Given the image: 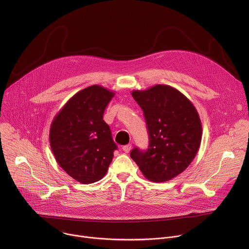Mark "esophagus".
Instances as JSON below:
<instances>
[{
	"label": "esophagus",
	"mask_w": 249,
	"mask_h": 249,
	"mask_svg": "<svg viewBox=\"0 0 249 249\" xmlns=\"http://www.w3.org/2000/svg\"><path fill=\"white\" fill-rule=\"evenodd\" d=\"M131 149H132V145H131V144H128V145H126V146H123V148H122V150H123L125 153H129V152L131 151Z\"/></svg>",
	"instance_id": "1"
}]
</instances>
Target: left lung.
Returning a JSON list of instances; mask_svg holds the SVG:
<instances>
[{"mask_svg":"<svg viewBox=\"0 0 249 249\" xmlns=\"http://www.w3.org/2000/svg\"><path fill=\"white\" fill-rule=\"evenodd\" d=\"M131 94L144 111L150 145L147 152L135 148L130 157L148 180H171L188 167L200 148L198 111L182 92L167 85L133 90Z\"/></svg>","mask_w":249,"mask_h":249,"instance_id":"left-lung-1","label":"left lung"}]
</instances>
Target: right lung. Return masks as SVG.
Returning <instances> with one entry per match:
<instances>
[{
  "instance_id": "add662e5",
  "label": "right lung",
  "mask_w": 249,
  "mask_h": 249,
  "mask_svg": "<svg viewBox=\"0 0 249 249\" xmlns=\"http://www.w3.org/2000/svg\"><path fill=\"white\" fill-rule=\"evenodd\" d=\"M114 91L98 85L71 97L52 120L49 142L59 166L83 184L100 180L117 149L103 113Z\"/></svg>"
}]
</instances>
